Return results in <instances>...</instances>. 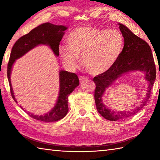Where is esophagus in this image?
I'll use <instances>...</instances> for the list:
<instances>
[{"mask_svg":"<svg viewBox=\"0 0 160 160\" xmlns=\"http://www.w3.org/2000/svg\"><path fill=\"white\" fill-rule=\"evenodd\" d=\"M87 79H88V78L86 77H83V76L79 77V81H86Z\"/></svg>","mask_w":160,"mask_h":160,"instance_id":"1","label":"esophagus"}]
</instances>
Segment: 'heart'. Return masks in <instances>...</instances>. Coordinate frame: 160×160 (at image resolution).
<instances>
[{
    "label": "heart",
    "instance_id": "1",
    "mask_svg": "<svg viewBox=\"0 0 160 160\" xmlns=\"http://www.w3.org/2000/svg\"><path fill=\"white\" fill-rule=\"evenodd\" d=\"M67 43L60 46L58 52L68 68H76L81 55L87 71L99 74L108 71L116 62L124 42L122 34L117 30L82 26L69 34Z\"/></svg>",
    "mask_w": 160,
    "mask_h": 160
}]
</instances>
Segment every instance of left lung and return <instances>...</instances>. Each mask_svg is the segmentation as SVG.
<instances>
[{
	"instance_id": "left-lung-1",
	"label": "left lung",
	"mask_w": 160,
	"mask_h": 160,
	"mask_svg": "<svg viewBox=\"0 0 160 160\" xmlns=\"http://www.w3.org/2000/svg\"><path fill=\"white\" fill-rule=\"evenodd\" d=\"M118 25L124 38V47L122 53L112 68L93 78L96 85L94 97L97 110L102 116L111 121L126 118L139 111L149 99L156 79L155 65L148 44L134 35L125 25L120 23ZM134 71H142L145 74L144 78L149 83L146 98L134 110L116 112L107 108L102 102L105 90L122 74Z\"/></svg>"
}]
</instances>
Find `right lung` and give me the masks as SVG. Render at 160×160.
<instances>
[{
    "label": "right lung",
    "instance_id": "obj_1",
    "mask_svg": "<svg viewBox=\"0 0 160 160\" xmlns=\"http://www.w3.org/2000/svg\"><path fill=\"white\" fill-rule=\"evenodd\" d=\"M68 28L65 26H57L51 23H42L32 29L28 34L21 37L15 42L12 49L8 65V81L10 83L12 97L15 102H17L11 84L10 75L12 66L16 60L40 44L49 46L53 53L56 56H58L60 42L65 34V31ZM59 95L55 106L49 112L41 116L27 112L29 116L32 118L44 122L58 121L66 116L68 112V96L79 85V81L76 74L61 70L59 72ZM21 108L24 110L22 107Z\"/></svg>",
    "mask_w": 160,
    "mask_h": 160
}]
</instances>
